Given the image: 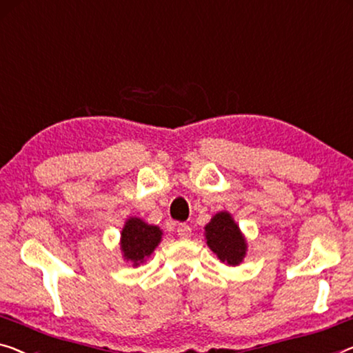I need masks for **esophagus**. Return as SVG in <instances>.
I'll return each instance as SVG.
<instances>
[{"mask_svg": "<svg viewBox=\"0 0 353 353\" xmlns=\"http://www.w3.org/2000/svg\"><path fill=\"white\" fill-rule=\"evenodd\" d=\"M190 234H192V228L188 227L187 223H179L177 225V236H179V238L187 239V238H190Z\"/></svg>", "mask_w": 353, "mask_h": 353, "instance_id": "34e87169", "label": "esophagus"}]
</instances>
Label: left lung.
<instances>
[{"label": "left lung", "instance_id": "1", "mask_svg": "<svg viewBox=\"0 0 353 353\" xmlns=\"http://www.w3.org/2000/svg\"><path fill=\"white\" fill-rule=\"evenodd\" d=\"M204 238L210 250L227 266H239L247 255V241L228 210L212 215L204 227Z\"/></svg>", "mask_w": 353, "mask_h": 353}]
</instances>
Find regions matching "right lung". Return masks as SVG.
Segmentation results:
<instances>
[{"label":"right lung","mask_w":353,"mask_h":353,"mask_svg":"<svg viewBox=\"0 0 353 353\" xmlns=\"http://www.w3.org/2000/svg\"><path fill=\"white\" fill-rule=\"evenodd\" d=\"M163 231L157 225H150L139 217H130L120 233V252L125 261L138 268L161 243Z\"/></svg>","instance_id":"obj_1"}]
</instances>
